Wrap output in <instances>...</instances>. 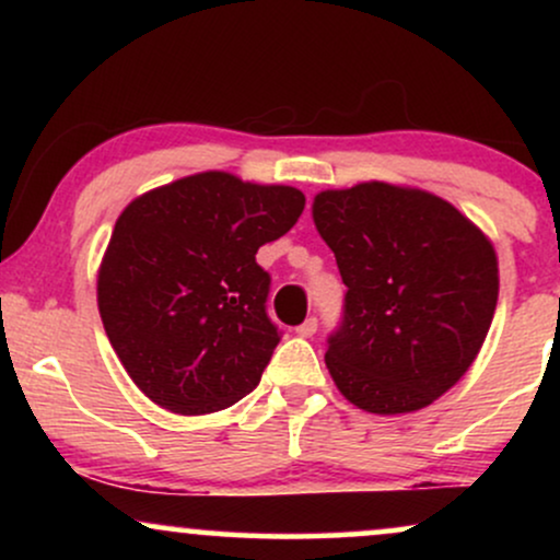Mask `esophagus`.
I'll return each mask as SVG.
<instances>
[{"label": "esophagus", "mask_w": 560, "mask_h": 560, "mask_svg": "<svg viewBox=\"0 0 560 560\" xmlns=\"http://www.w3.org/2000/svg\"><path fill=\"white\" fill-rule=\"evenodd\" d=\"M316 331H318V318L316 316L302 320V324L298 326L300 337H313V334H316Z\"/></svg>", "instance_id": "1"}]
</instances>
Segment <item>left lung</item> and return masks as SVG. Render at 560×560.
Segmentation results:
<instances>
[{"label": "left lung", "instance_id": "obj_1", "mask_svg": "<svg viewBox=\"0 0 560 560\" xmlns=\"http://www.w3.org/2000/svg\"><path fill=\"white\" fill-rule=\"evenodd\" d=\"M313 223L347 287L326 350L337 389L378 416L432 405L490 331L500 289L492 242L447 199L387 182L320 191Z\"/></svg>", "mask_w": 560, "mask_h": 560}]
</instances>
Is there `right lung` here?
Masks as SVG:
<instances>
[{
	"mask_svg": "<svg viewBox=\"0 0 560 560\" xmlns=\"http://www.w3.org/2000/svg\"><path fill=\"white\" fill-rule=\"evenodd\" d=\"M305 195L226 171L178 178L131 199L96 273L115 355L160 408L202 416L258 387L279 329L271 276L255 262L298 223Z\"/></svg>",
	"mask_w": 560,
	"mask_h": 560,
	"instance_id": "add662e5",
	"label": "right lung"
}]
</instances>
